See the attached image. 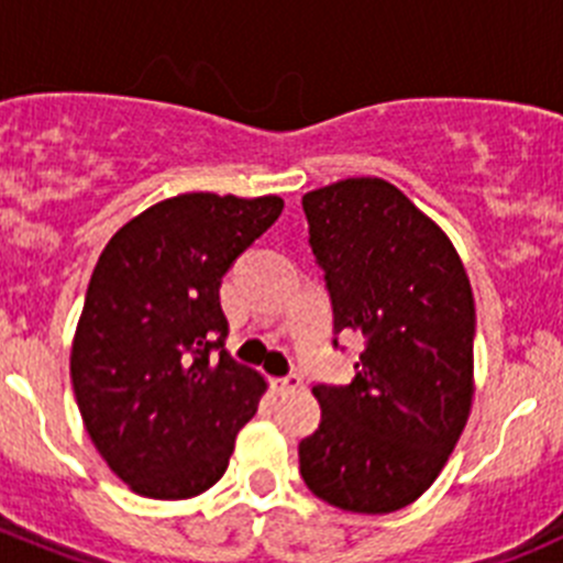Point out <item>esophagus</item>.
Returning <instances> with one entry per match:
<instances>
[{"mask_svg": "<svg viewBox=\"0 0 563 563\" xmlns=\"http://www.w3.org/2000/svg\"><path fill=\"white\" fill-rule=\"evenodd\" d=\"M272 388H275L277 394H291V391H297V388H302V377L299 375L275 377V380H272Z\"/></svg>", "mask_w": 563, "mask_h": 563, "instance_id": "34e87169", "label": "esophagus"}]
</instances>
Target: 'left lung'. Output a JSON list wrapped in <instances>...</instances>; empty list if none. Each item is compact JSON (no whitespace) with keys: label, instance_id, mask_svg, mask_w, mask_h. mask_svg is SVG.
Here are the masks:
<instances>
[{"label":"left lung","instance_id":"1","mask_svg":"<svg viewBox=\"0 0 563 563\" xmlns=\"http://www.w3.org/2000/svg\"><path fill=\"white\" fill-rule=\"evenodd\" d=\"M335 330L364 335L350 386H313L299 472L319 500L391 514L433 486L475 397V297L450 235L397 186L346 177L302 197Z\"/></svg>","mask_w":563,"mask_h":563}]
</instances>
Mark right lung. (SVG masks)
I'll list each match as a JSON object with an SVG mask.
<instances>
[{"mask_svg":"<svg viewBox=\"0 0 563 563\" xmlns=\"http://www.w3.org/2000/svg\"><path fill=\"white\" fill-rule=\"evenodd\" d=\"M283 199L177 194L108 241L71 341V386L93 448L130 492L188 500L230 464L266 377L230 358L219 286Z\"/></svg>","mask_w":563,"mask_h":563,"instance_id":"add662e5","label":"right lung"}]
</instances>
